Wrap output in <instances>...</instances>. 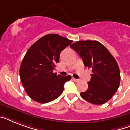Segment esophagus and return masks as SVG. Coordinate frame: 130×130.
I'll return each instance as SVG.
<instances>
[{
	"label": "esophagus",
	"mask_w": 130,
	"mask_h": 130,
	"mask_svg": "<svg viewBox=\"0 0 130 130\" xmlns=\"http://www.w3.org/2000/svg\"><path fill=\"white\" fill-rule=\"evenodd\" d=\"M73 81L76 82H79V79H75V78H74V77H73Z\"/></svg>",
	"instance_id": "obj_1"
}]
</instances>
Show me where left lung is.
Masks as SVG:
<instances>
[{"label":"left lung","mask_w":130,"mask_h":130,"mask_svg":"<svg viewBox=\"0 0 130 130\" xmlns=\"http://www.w3.org/2000/svg\"><path fill=\"white\" fill-rule=\"evenodd\" d=\"M92 69L88 88L80 96L94 105H103L113 97L120 84V71L115 58L107 48L96 40L77 41L70 45Z\"/></svg>","instance_id":"8db88e82"}]
</instances>
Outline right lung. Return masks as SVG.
Wrapping results in <instances>:
<instances>
[{"instance_id":"obj_1","label":"right lung","mask_w":130,"mask_h":130,"mask_svg":"<svg viewBox=\"0 0 130 130\" xmlns=\"http://www.w3.org/2000/svg\"><path fill=\"white\" fill-rule=\"evenodd\" d=\"M57 34H48L36 42L23 57L19 74L27 95L40 103L57 99L63 93L64 84L71 75L62 76L54 73L60 53L72 42Z\"/></svg>"}]
</instances>
